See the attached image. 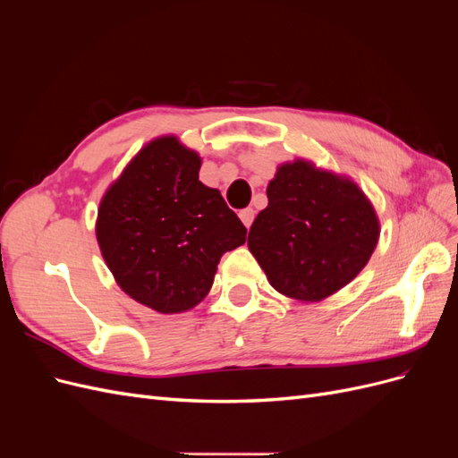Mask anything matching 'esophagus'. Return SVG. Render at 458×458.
Segmentation results:
<instances>
[{
	"instance_id": "obj_1",
	"label": "esophagus",
	"mask_w": 458,
	"mask_h": 458,
	"mask_svg": "<svg viewBox=\"0 0 458 458\" xmlns=\"http://www.w3.org/2000/svg\"><path fill=\"white\" fill-rule=\"evenodd\" d=\"M239 216H241V219H242V224H244L246 227H250V225H252V221H254L256 212L252 210V208H246V210H242Z\"/></svg>"
}]
</instances>
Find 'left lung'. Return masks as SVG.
<instances>
[{
	"instance_id": "8db88e82",
	"label": "left lung",
	"mask_w": 458,
	"mask_h": 458,
	"mask_svg": "<svg viewBox=\"0 0 458 458\" xmlns=\"http://www.w3.org/2000/svg\"><path fill=\"white\" fill-rule=\"evenodd\" d=\"M248 248L275 290L318 301L353 281L378 242V217L353 182L306 160L283 164Z\"/></svg>"
}]
</instances>
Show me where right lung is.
<instances>
[{"label": "right lung", "instance_id": "1", "mask_svg": "<svg viewBox=\"0 0 458 458\" xmlns=\"http://www.w3.org/2000/svg\"><path fill=\"white\" fill-rule=\"evenodd\" d=\"M200 158L175 137L140 150L110 185L97 241L120 288L158 313L195 308L217 263L244 244L246 227L217 189L199 182Z\"/></svg>", "mask_w": 458, "mask_h": 458}]
</instances>
